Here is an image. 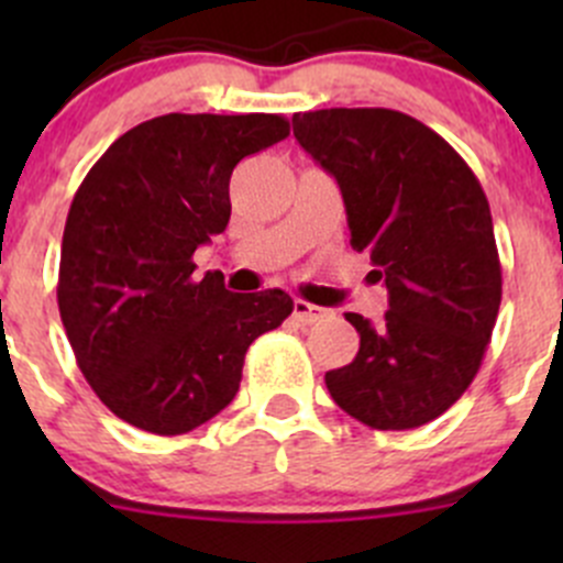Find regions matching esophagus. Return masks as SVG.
I'll return each mask as SVG.
<instances>
[{
  "label": "esophagus",
  "mask_w": 563,
  "mask_h": 563,
  "mask_svg": "<svg viewBox=\"0 0 563 563\" xmlns=\"http://www.w3.org/2000/svg\"><path fill=\"white\" fill-rule=\"evenodd\" d=\"M329 316L327 308H318V305L305 302V299H294V318L302 323H318Z\"/></svg>",
  "instance_id": "34e87169"
}]
</instances>
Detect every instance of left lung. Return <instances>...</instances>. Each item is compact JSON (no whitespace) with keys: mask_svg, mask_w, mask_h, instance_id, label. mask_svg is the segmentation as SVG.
Masks as SVG:
<instances>
[{"mask_svg":"<svg viewBox=\"0 0 563 563\" xmlns=\"http://www.w3.org/2000/svg\"><path fill=\"white\" fill-rule=\"evenodd\" d=\"M294 135L338 179L351 247L389 291L384 321L360 313L354 362L323 376L332 400L376 430L433 422L468 389L498 305L490 203L435 130L391 108L294 113Z\"/></svg>","mask_w":563,"mask_h":563,"instance_id":"1","label":"left lung"}]
</instances>
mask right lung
I'll list each match as a JSON object with an SVG mask.
<instances>
[{"label":"right lung","mask_w":563,"mask_h":563,"mask_svg":"<svg viewBox=\"0 0 563 563\" xmlns=\"http://www.w3.org/2000/svg\"><path fill=\"white\" fill-rule=\"evenodd\" d=\"M288 135L280 113H166L119 135L84 176L62 236L59 316L95 395L133 428L181 435L234 400L245 354L294 310L280 288L198 280L242 157Z\"/></svg>","instance_id":"add662e5"}]
</instances>
